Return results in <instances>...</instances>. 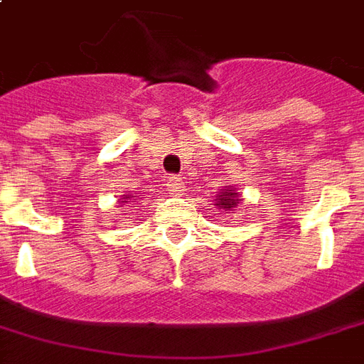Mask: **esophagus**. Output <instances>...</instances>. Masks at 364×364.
Masks as SVG:
<instances>
[{
	"label": "esophagus",
	"instance_id": "obj_1",
	"mask_svg": "<svg viewBox=\"0 0 364 364\" xmlns=\"http://www.w3.org/2000/svg\"><path fill=\"white\" fill-rule=\"evenodd\" d=\"M179 187H181L179 177H170V181H168V191H170L171 194H176L177 191H179Z\"/></svg>",
	"mask_w": 364,
	"mask_h": 364
}]
</instances>
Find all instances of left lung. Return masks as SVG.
<instances>
[{"mask_svg": "<svg viewBox=\"0 0 364 364\" xmlns=\"http://www.w3.org/2000/svg\"><path fill=\"white\" fill-rule=\"evenodd\" d=\"M215 202H218L215 206L223 208V210L227 212V210H232V208L238 204V194L237 193H229V191L225 188V193H221V194H218V196H215Z\"/></svg>", "mask_w": 364, "mask_h": 364, "instance_id": "1", "label": "left lung"}]
</instances>
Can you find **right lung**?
Segmentation results:
<instances>
[{
	"label": "right lung",
	"instance_id": "right-lung-1",
	"mask_svg": "<svg viewBox=\"0 0 364 364\" xmlns=\"http://www.w3.org/2000/svg\"><path fill=\"white\" fill-rule=\"evenodd\" d=\"M127 198H129V196H127Z\"/></svg>",
	"mask_w": 364,
	"mask_h": 364
}]
</instances>
